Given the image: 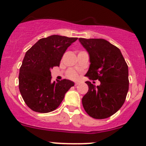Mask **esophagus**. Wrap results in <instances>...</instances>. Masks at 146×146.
<instances>
[{
  "label": "esophagus",
  "mask_w": 146,
  "mask_h": 146,
  "mask_svg": "<svg viewBox=\"0 0 146 146\" xmlns=\"http://www.w3.org/2000/svg\"><path fill=\"white\" fill-rule=\"evenodd\" d=\"M78 85H80V82H74V86H78Z\"/></svg>",
  "instance_id": "1"
}]
</instances>
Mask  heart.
<instances>
[{"mask_svg": "<svg viewBox=\"0 0 146 146\" xmlns=\"http://www.w3.org/2000/svg\"><path fill=\"white\" fill-rule=\"evenodd\" d=\"M66 76L68 78H69L71 80H77L78 78V74H77V73L73 70L68 71Z\"/></svg>", "mask_w": 146, "mask_h": 146, "instance_id": "heart-1", "label": "heart"}]
</instances>
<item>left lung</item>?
Returning a JSON list of instances; mask_svg holds the SVG:
<instances>
[{"instance_id": "left-lung-1", "label": "left lung", "mask_w": 146, "mask_h": 146, "mask_svg": "<svg viewBox=\"0 0 146 146\" xmlns=\"http://www.w3.org/2000/svg\"><path fill=\"white\" fill-rule=\"evenodd\" d=\"M90 56L91 65L86 76L99 80L96 86L86 81L88 91L82 99L86 113L96 119L113 115L122 107L129 91V72L121 51L102 38H80Z\"/></svg>"}]
</instances>
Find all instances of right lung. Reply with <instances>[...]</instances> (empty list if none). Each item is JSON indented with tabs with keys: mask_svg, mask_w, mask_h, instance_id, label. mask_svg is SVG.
<instances>
[{
	"mask_svg": "<svg viewBox=\"0 0 146 146\" xmlns=\"http://www.w3.org/2000/svg\"><path fill=\"white\" fill-rule=\"evenodd\" d=\"M77 39L52 35L39 39L27 51L20 69L19 89L30 109L42 113L53 111L74 86L69 80L51 82L50 69L59 66L66 49Z\"/></svg>",
	"mask_w": 146,
	"mask_h": 146,
	"instance_id": "obj_1",
	"label": "right lung"
}]
</instances>
